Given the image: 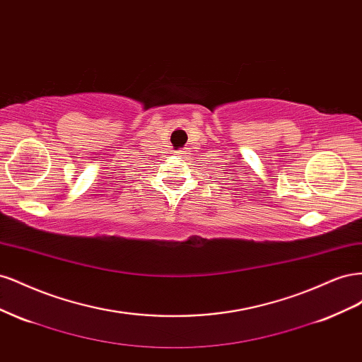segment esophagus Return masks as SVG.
<instances>
[{
    "mask_svg": "<svg viewBox=\"0 0 362 362\" xmlns=\"http://www.w3.org/2000/svg\"><path fill=\"white\" fill-rule=\"evenodd\" d=\"M177 156H180V157H182V156H184V151H178V152H177Z\"/></svg>",
    "mask_w": 362,
    "mask_h": 362,
    "instance_id": "1",
    "label": "esophagus"
}]
</instances>
